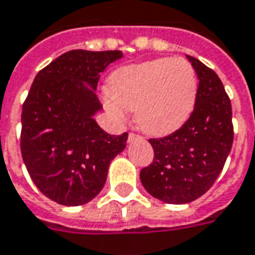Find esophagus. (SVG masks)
Returning <instances> with one entry per match:
<instances>
[{
  "label": "esophagus",
  "instance_id": "1",
  "mask_svg": "<svg viewBox=\"0 0 255 255\" xmlns=\"http://www.w3.org/2000/svg\"><path fill=\"white\" fill-rule=\"evenodd\" d=\"M139 138H141V135L135 134V132H129L128 134V142H132L134 139H139Z\"/></svg>",
  "mask_w": 255,
  "mask_h": 255
}]
</instances>
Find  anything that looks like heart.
Wrapping results in <instances>:
<instances>
[{
  "label": "heart",
  "mask_w": 255,
  "mask_h": 255,
  "mask_svg": "<svg viewBox=\"0 0 255 255\" xmlns=\"http://www.w3.org/2000/svg\"><path fill=\"white\" fill-rule=\"evenodd\" d=\"M112 93L105 95V107L116 120L135 110V121L149 135L170 134L193 113L198 78L191 62L183 57L157 58L127 65L110 77Z\"/></svg>",
  "instance_id": "1"
}]
</instances>
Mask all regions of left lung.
Segmentation results:
<instances>
[{
  "mask_svg": "<svg viewBox=\"0 0 255 255\" xmlns=\"http://www.w3.org/2000/svg\"><path fill=\"white\" fill-rule=\"evenodd\" d=\"M200 79L190 119L167 136L150 138L153 162L139 173L142 186L166 204L200 198L221 174L233 143L232 105L216 72L187 55Z\"/></svg>",
  "mask_w": 255,
  "mask_h": 255,
  "instance_id": "1",
  "label": "left lung"
}]
</instances>
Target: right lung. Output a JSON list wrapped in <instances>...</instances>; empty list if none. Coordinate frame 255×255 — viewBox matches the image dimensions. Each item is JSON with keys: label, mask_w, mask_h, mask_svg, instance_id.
Masks as SVG:
<instances>
[{"label": "right lung", "mask_w": 255, "mask_h": 255, "mask_svg": "<svg viewBox=\"0 0 255 255\" xmlns=\"http://www.w3.org/2000/svg\"><path fill=\"white\" fill-rule=\"evenodd\" d=\"M114 51H67L39 71L22 106L20 152L33 183L67 207L89 202L105 186L110 162L128 132L110 135L93 114L100 72L121 58Z\"/></svg>", "instance_id": "1"}]
</instances>
